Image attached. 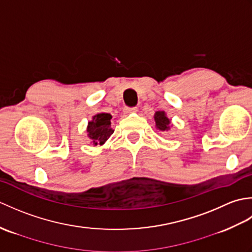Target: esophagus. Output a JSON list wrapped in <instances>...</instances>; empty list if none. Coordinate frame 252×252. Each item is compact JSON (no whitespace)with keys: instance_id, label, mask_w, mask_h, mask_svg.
Listing matches in <instances>:
<instances>
[{"instance_id":"esophagus-1","label":"esophagus","mask_w":252,"mask_h":252,"mask_svg":"<svg viewBox=\"0 0 252 252\" xmlns=\"http://www.w3.org/2000/svg\"><path fill=\"white\" fill-rule=\"evenodd\" d=\"M136 111H137L136 107H126V108L123 109V114L129 115V114H133V112H136Z\"/></svg>"}]
</instances>
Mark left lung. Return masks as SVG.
<instances>
[{"instance_id": "8db88e82", "label": "left lung", "mask_w": 252, "mask_h": 252, "mask_svg": "<svg viewBox=\"0 0 252 252\" xmlns=\"http://www.w3.org/2000/svg\"><path fill=\"white\" fill-rule=\"evenodd\" d=\"M154 119L155 122H156V129L161 131V132H167L170 130L171 127V120L168 118L167 114H165V111H156L154 115Z\"/></svg>"}]
</instances>
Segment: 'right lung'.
<instances>
[{"instance_id":"1","label":"right lung","mask_w":252,"mask_h":252,"mask_svg":"<svg viewBox=\"0 0 252 252\" xmlns=\"http://www.w3.org/2000/svg\"><path fill=\"white\" fill-rule=\"evenodd\" d=\"M111 115L108 112H98L92 117L88 123V136L92 140L94 146L103 145L114 133L111 127Z\"/></svg>"}]
</instances>
